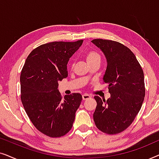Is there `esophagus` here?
Listing matches in <instances>:
<instances>
[{
    "instance_id": "obj_1",
    "label": "esophagus",
    "mask_w": 159,
    "mask_h": 159,
    "mask_svg": "<svg viewBox=\"0 0 159 159\" xmlns=\"http://www.w3.org/2000/svg\"><path fill=\"white\" fill-rule=\"evenodd\" d=\"M90 98H91V96L88 94H84L82 95V100H83V101H86V100H88Z\"/></svg>"
}]
</instances>
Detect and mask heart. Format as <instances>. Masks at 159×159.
<instances>
[{"instance_id":"obj_1","label":"heart","mask_w":159,"mask_h":159,"mask_svg":"<svg viewBox=\"0 0 159 159\" xmlns=\"http://www.w3.org/2000/svg\"><path fill=\"white\" fill-rule=\"evenodd\" d=\"M85 59L88 64L90 65L93 63L101 61V55L95 51H89L85 54ZM73 64H71V66Z\"/></svg>"}]
</instances>
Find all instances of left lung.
<instances>
[{"label": "left lung", "mask_w": 159, "mask_h": 159, "mask_svg": "<svg viewBox=\"0 0 159 159\" xmlns=\"http://www.w3.org/2000/svg\"><path fill=\"white\" fill-rule=\"evenodd\" d=\"M92 43L103 51L107 61L103 82L111 98H94L97 106L93 119L104 133H120L130 126L144 101V74L134 54L127 46L110 40L95 39Z\"/></svg>", "instance_id": "obj_1"}]
</instances>
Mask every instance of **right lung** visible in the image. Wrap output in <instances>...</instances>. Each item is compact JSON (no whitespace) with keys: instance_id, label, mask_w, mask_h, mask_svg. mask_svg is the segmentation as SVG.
Instances as JSON below:
<instances>
[{"instance_id":"right-lung-1","label":"right lung","mask_w":159,"mask_h":159,"mask_svg":"<svg viewBox=\"0 0 159 159\" xmlns=\"http://www.w3.org/2000/svg\"><path fill=\"white\" fill-rule=\"evenodd\" d=\"M83 40L41 45L27 56L20 75L21 100L27 116L40 132L59 138L70 131L81 103L80 93L62 100L58 82L67 77L69 58Z\"/></svg>"}]
</instances>
